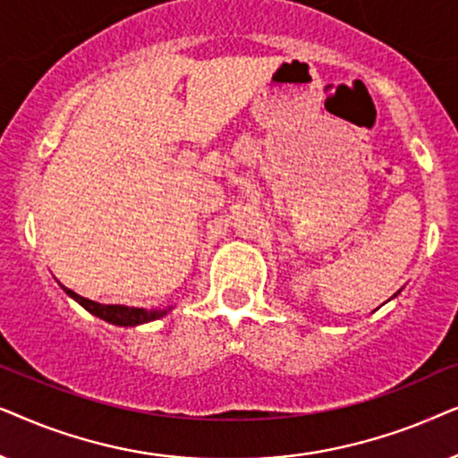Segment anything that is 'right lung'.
Here are the masks:
<instances>
[{
    "label": "right lung",
    "instance_id": "add662e5",
    "mask_svg": "<svg viewBox=\"0 0 458 458\" xmlns=\"http://www.w3.org/2000/svg\"><path fill=\"white\" fill-rule=\"evenodd\" d=\"M63 289L66 295L72 297V300H75L79 306H83L85 310H88L89 314H94V316H98V318L111 322V325H119V327H138V325H144V322L158 320V318H163L169 310H172V308L144 310V308H130V306H106V303L85 300V297L77 295L75 291L66 289V286H63Z\"/></svg>",
    "mask_w": 458,
    "mask_h": 458
}]
</instances>
